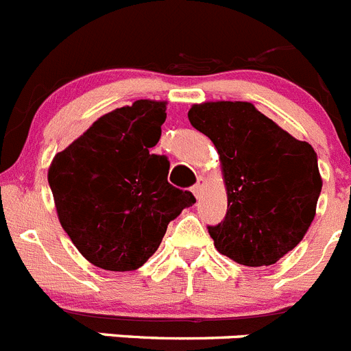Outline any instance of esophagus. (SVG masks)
<instances>
[{
	"label": "esophagus",
	"mask_w": 351,
	"mask_h": 351,
	"mask_svg": "<svg viewBox=\"0 0 351 351\" xmlns=\"http://www.w3.org/2000/svg\"><path fill=\"white\" fill-rule=\"evenodd\" d=\"M203 187H204V180L199 178L197 183H195L194 187H192V194H194L195 197H199V195H201V192H203Z\"/></svg>",
	"instance_id": "obj_1"
}]
</instances>
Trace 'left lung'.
<instances>
[{"label": "left lung", "mask_w": 351, "mask_h": 351, "mask_svg": "<svg viewBox=\"0 0 351 351\" xmlns=\"http://www.w3.org/2000/svg\"><path fill=\"white\" fill-rule=\"evenodd\" d=\"M189 121L213 141L222 160L227 213L208 226L215 248L243 266H271L313 222L322 191L317 152L252 103L194 105Z\"/></svg>", "instance_id": "left-lung-1"}]
</instances>
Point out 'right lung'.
I'll use <instances>...</instances> for the list:
<instances>
[{"instance_id":"add662e5","label":"right lung","mask_w":351,"mask_h":351,"mask_svg":"<svg viewBox=\"0 0 351 351\" xmlns=\"http://www.w3.org/2000/svg\"><path fill=\"white\" fill-rule=\"evenodd\" d=\"M164 121L166 103L134 101L97 119L50 164L59 222L101 269L143 266L168 223L195 203L192 192L168 182V157L150 154Z\"/></svg>"}]
</instances>
